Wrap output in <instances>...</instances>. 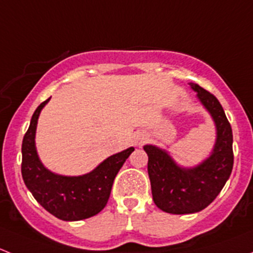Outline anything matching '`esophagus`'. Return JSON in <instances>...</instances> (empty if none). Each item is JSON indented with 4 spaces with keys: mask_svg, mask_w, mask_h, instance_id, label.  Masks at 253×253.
I'll list each match as a JSON object with an SVG mask.
<instances>
[{
    "mask_svg": "<svg viewBox=\"0 0 253 253\" xmlns=\"http://www.w3.org/2000/svg\"><path fill=\"white\" fill-rule=\"evenodd\" d=\"M147 141V137L144 136V134H138V136L136 137V139H134V144L138 145V147H141L143 145V143Z\"/></svg>",
    "mask_w": 253,
    "mask_h": 253,
    "instance_id": "1",
    "label": "esophagus"
}]
</instances>
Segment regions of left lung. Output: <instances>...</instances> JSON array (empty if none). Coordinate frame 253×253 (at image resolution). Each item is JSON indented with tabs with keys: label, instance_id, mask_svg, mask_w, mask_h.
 <instances>
[{
	"label": "left lung",
	"instance_id": "8db88e82",
	"mask_svg": "<svg viewBox=\"0 0 253 253\" xmlns=\"http://www.w3.org/2000/svg\"><path fill=\"white\" fill-rule=\"evenodd\" d=\"M213 117L216 142L211 155L192 169L175 164L165 150L144 145L153 201L158 208L171 214H190L208 207L223 190L234 165L233 131L218 99L198 84L190 83Z\"/></svg>",
	"mask_w": 253,
	"mask_h": 253
}]
</instances>
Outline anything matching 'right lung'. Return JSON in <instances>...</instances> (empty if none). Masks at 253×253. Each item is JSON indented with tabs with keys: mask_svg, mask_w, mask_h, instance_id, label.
I'll list each match as a JSON object with an SVG mask.
<instances>
[{
	"mask_svg": "<svg viewBox=\"0 0 253 253\" xmlns=\"http://www.w3.org/2000/svg\"><path fill=\"white\" fill-rule=\"evenodd\" d=\"M33 114L22 143V176L35 200L56 218L67 221L90 218L104 209L111 193L115 176L134 148L111 155L96 169L83 176L52 174L42 164L35 149L38 119L45 104Z\"/></svg>",
	"mask_w": 253,
	"mask_h": 253,
	"instance_id": "right-lung-1",
	"label": "right lung"
}]
</instances>
